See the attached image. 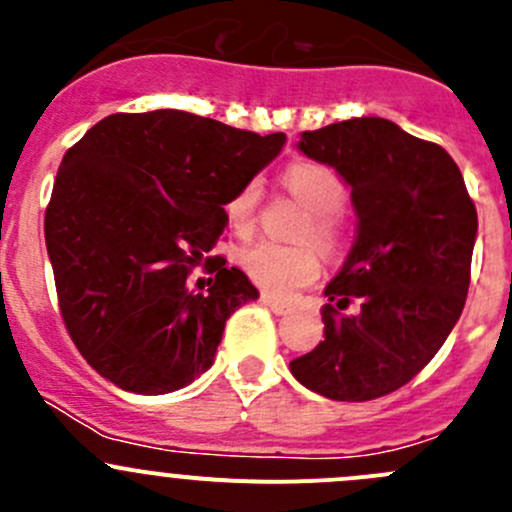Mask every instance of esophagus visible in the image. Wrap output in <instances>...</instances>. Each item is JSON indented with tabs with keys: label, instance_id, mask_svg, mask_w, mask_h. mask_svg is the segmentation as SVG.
Instances as JSON below:
<instances>
[{
	"label": "esophagus",
	"instance_id": "obj_1",
	"mask_svg": "<svg viewBox=\"0 0 512 512\" xmlns=\"http://www.w3.org/2000/svg\"><path fill=\"white\" fill-rule=\"evenodd\" d=\"M260 299H262V304H265V307H270L275 314L292 312V304L285 302V299H277V297H272V294H267V292H262Z\"/></svg>",
	"mask_w": 512,
	"mask_h": 512
}]
</instances>
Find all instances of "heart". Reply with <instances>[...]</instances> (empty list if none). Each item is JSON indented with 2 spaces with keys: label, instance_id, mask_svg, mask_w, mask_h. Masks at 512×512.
<instances>
[{
  "label": "heart",
  "instance_id": "1",
  "mask_svg": "<svg viewBox=\"0 0 512 512\" xmlns=\"http://www.w3.org/2000/svg\"><path fill=\"white\" fill-rule=\"evenodd\" d=\"M282 185L307 213L299 220L294 237L304 242L277 245V242H257L240 255L245 275L265 292L289 297L297 289L317 280L322 270V257L312 245L314 240L327 255H337L342 247V223L339 210L347 205V185L332 168L314 160H297L282 173ZM262 205V183L247 180L227 198V223L237 235H250L257 225Z\"/></svg>",
  "mask_w": 512,
  "mask_h": 512
}]
</instances>
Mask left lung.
I'll return each mask as SVG.
<instances>
[{
    "instance_id": "left-lung-1",
    "label": "left lung",
    "mask_w": 512,
    "mask_h": 512,
    "mask_svg": "<svg viewBox=\"0 0 512 512\" xmlns=\"http://www.w3.org/2000/svg\"><path fill=\"white\" fill-rule=\"evenodd\" d=\"M299 151L347 180L359 223L347 262L324 289V342L289 361V371L327 399H379L409 384L461 317L476 205L456 160L386 118L304 131Z\"/></svg>"
}]
</instances>
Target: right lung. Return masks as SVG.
I'll return each mask as SVG.
<instances>
[{
    "label": "right lung",
    "instance_id": "right-lung-1",
    "mask_svg": "<svg viewBox=\"0 0 512 512\" xmlns=\"http://www.w3.org/2000/svg\"><path fill=\"white\" fill-rule=\"evenodd\" d=\"M282 146L285 133L165 108L106 116L66 151L46 250L66 329L103 379L153 396L213 366L227 317L257 289L210 250L227 198ZM200 264L209 289L195 293L187 277Z\"/></svg>",
    "mask_w": 512,
    "mask_h": 512
}]
</instances>
